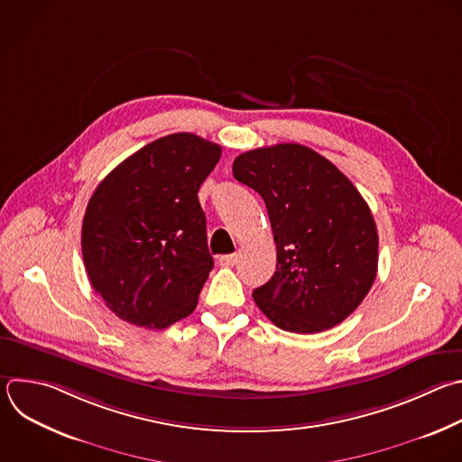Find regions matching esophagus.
I'll list each match as a JSON object with an SVG mask.
<instances>
[{
    "label": "esophagus",
    "mask_w": 462,
    "mask_h": 462,
    "mask_svg": "<svg viewBox=\"0 0 462 462\" xmlns=\"http://www.w3.org/2000/svg\"><path fill=\"white\" fill-rule=\"evenodd\" d=\"M236 263H237V254H228V255L219 257L221 266H234Z\"/></svg>",
    "instance_id": "obj_1"
}]
</instances>
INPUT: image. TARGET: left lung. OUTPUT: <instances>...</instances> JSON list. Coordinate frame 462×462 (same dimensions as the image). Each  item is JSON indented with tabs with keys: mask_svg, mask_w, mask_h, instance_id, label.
I'll use <instances>...</instances> for the list:
<instances>
[{
	"mask_svg": "<svg viewBox=\"0 0 462 462\" xmlns=\"http://www.w3.org/2000/svg\"><path fill=\"white\" fill-rule=\"evenodd\" d=\"M232 172L263 198L277 250L272 279L252 293L259 310L293 334L343 323L370 291L379 261L377 226L359 190L297 143L248 150Z\"/></svg>",
	"mask_w": 462,
	"mask_h": 462,
	"instance_id": "obj_1",
	"label": "left lung"
}]
</instances>
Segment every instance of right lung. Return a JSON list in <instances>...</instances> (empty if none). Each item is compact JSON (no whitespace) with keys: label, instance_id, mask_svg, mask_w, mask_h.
Returning <instances> with one entry per match:
<instances>
[{"label":"right lung","instance_id":"1","mask_svg":"<svg viewBox=\"0 0 462 462\" xmlns=\"http://www.w3.org/2000/svg\"><path fill=\"white\" fill-rule=\"evenodd\" d=\"M221 146L190 132L139 148L94 190L81 228L90 284L123 321L163 330L190 316L214 268L198 192Z\"/></svg>","mask_w":462,"mask_h":462}]
</instances>
